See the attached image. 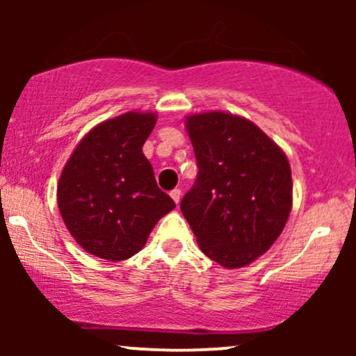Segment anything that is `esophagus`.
<instances>
[{
    "instance_id": "1",
    "label": "esophagus",
    "mask_w": 356,
    "mask_h": 356,
    "mask_svg": "<svg viewBox=\"0 0 356 356\" xmlns=\"http://www.w3.org/2000/svg\"><path fill=\"white\" fill-rule=\"evenodd\" d=\"M170 197L174 199V202H175V204L181 202V197H182V192H181V189H174V191H170Z\"/></svg>"
}]
</instances>
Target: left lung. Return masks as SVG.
Segmentation results:
<instances>
[{"mask_svg": "<svg viewBox=\"0 0 356 356\" xmlns=\"http://www.w3.org/2000/svg\"><path fill=\"white\" fill-rule=\"evenodd\" d=\"M199 174L181 211L201 251L236 269L280 238L293 204L288 157L259 127L226 112L186 118Z\"/></svg>", "mask_w": 356, "mask_h": 356, "instance_id": "1", "label": "left lung"}]
</instances>
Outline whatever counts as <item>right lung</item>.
<instances>
[{"mask_svg":"<svg viewBox=\"0 0 356 356\" xmlns=\"http://www.w3.org/2000/svg\"><path fill=\"white\" fill-rule=\"evenodd\" d=\"M155 122L152 112H127L102 122L81 138L61 170L56 189L61 219L90 254L129 259L175 207L159 189L142 152Z\"/></svg>","mask_w":356,"mask_h":356,"instance_id":"obj_1","label":"right lung"}]
</instances>
